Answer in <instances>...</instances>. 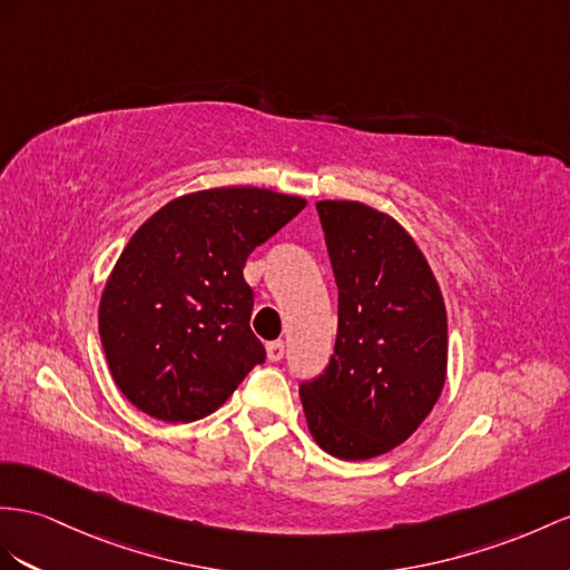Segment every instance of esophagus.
I'll return each instance as SVG.
<instances>
[{
    "instance_id": "1",
    "label": "esophagus",
    "mask_w": 570,
    "mask_h": 570,
    "mask_svg": "<svg viewBox=\"0 0 570 570\" xmlns=\"http://www.w3.org/2000/svg\"><path fill=\"white\" fill-rule=\"evenodd\" d=\"M267 356H269V361H282L284 358V342L282 340L269 342L267 344Z\"/></svg>"
}]
</instances>
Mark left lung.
Here are the masks:
<instances>
[{
  "mask_svg": "<svg viewBox=\"0 0 570 570\" xmlns=\"http://www.w3.org/2000/svg\"><path fill=\"white\" fill-rule=\"evenodd\" d=\"M340 288L325 373L301 385L315 443L371 460L404 443L445 385L448 315L424 253L395 218L348 199L317 202Z\"/></svg>",
  "mask_w": 570,
  "mask_h": 570,
  "instance_id": "1",
  "label": "left lung"
}]
</instances>
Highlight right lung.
I'll return each mask as SVG.
<instances>
[{
  "instance_id": "add662e5",
  "label": "right lung",
  "mask_w": 570,
  "mask_h": 570,
  "mask_svg": "<svg viewBox=\"0 0 570 570\" xmlns=\"http://www.w3.org/2000/svg\"><path fill=\"white\" fill-rule=\"evenodd\" d=\"M303 207L265 187H214L137 228L98 308L112 381L137 410L170 424L204 419L265 361L243 267Z\"/></svg>"
}]
</instances>
